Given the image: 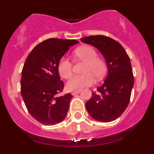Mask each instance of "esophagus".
<instances>
[{
	"mask_svg": "<svg viewBox=\"0 0 154 154\" xmlns=\"http://www.w3.org/2000/svg\"><path fill=\"white\" fill-rule=\"evenodd\" d=\"M80 92V90H77V91H72V92H71V94H72V95H74V94H79Z\"/></svg>",
	"mask_w": 154,
	"mask_h": 154,
	"instance_id": "1",
	"label": "esophagus"
}]
</instances>
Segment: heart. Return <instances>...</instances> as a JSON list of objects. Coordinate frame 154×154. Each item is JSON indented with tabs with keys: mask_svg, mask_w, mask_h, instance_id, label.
I'll use <instances>...</instances> for the list:
<instances>
[{
	"mask_svg": "<svg viewBox=\"0 0 154 154\" xmlns=\"http://www.w3.org/2000/svg\"><path fill=\"white\" fill-rule=\"evenodd\" d=\"M74 55L80 60L85 62L83 74L71 76L66 83L68 91H77L83 87L90 86L94 83V77L97 80L105 75L107 70L106 63L103 59L97 57V52L94 48L84 45L74 51ZM72 63L66 57H63L59 61L57 70L62 77L67 79L72 73Z\"/></svg>",
	"mask_w": 154,
	"mask_h": 154,
	"instance_id": "obj_1",
	"label": "heart"
}]
</instances>
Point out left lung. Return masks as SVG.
Segmentation results:
<instances>
[{"label": "left lung", "instance_id": "8db88e82", "mask_svg": "<svg viewBox=\"0 0 154 154\" xmlns=\"http://www.w3.org/2000/svg\"><path fill=\"white\" fill-rule=\"evenodd\" d=\"M99 50L106 60L108 76L97 92L86 103L90 116L100 122H110L119 117L128 106L134 83L129 56L120 43L105 35L80 38Z\"/></svg>", "mask_w": 154, "mask_h": 154}]
</instances>
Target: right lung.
I'll return each mask as SVG.
<instances>
[{"mask_svg":"<svg viewBox=\"0 0 154 154\" xmlns=\"http://www.w3.org/2000/svg\"><path fill=\"white\" fill-rule=\"evenodd\" d=\"M77 40L48 38L37 45L27 56L21 72V92L29 114L39 123L54 125L67 115L71 93L57 97L64 83L57 65Z\"/></svg>","mask_w":154,"mask_h":154,"instance_id":"obj_1","label":"right lung"}]
</instances>
